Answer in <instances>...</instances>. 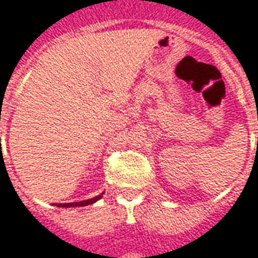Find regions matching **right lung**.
Returning <instances> with one entry per match:
<instances>
[{"mask_svg":"<svg viewBox=\"0 0 258 258\" xmlns=\"http://www.w3.org/2000/svg\"><path fill=\"white\" fill-rule=\"evenodd\" d=\"M103 195V194H102ZM102 195H98L95 198L92 199H87V200H81V202H73V203H59L58 207H80V206H88L95 203L96 200H99L102 198Z\"/></svg>","mask_w":258,"mask_h":258,"instance_id":"right-lung-1","label":"right lung"}]
</instances>
